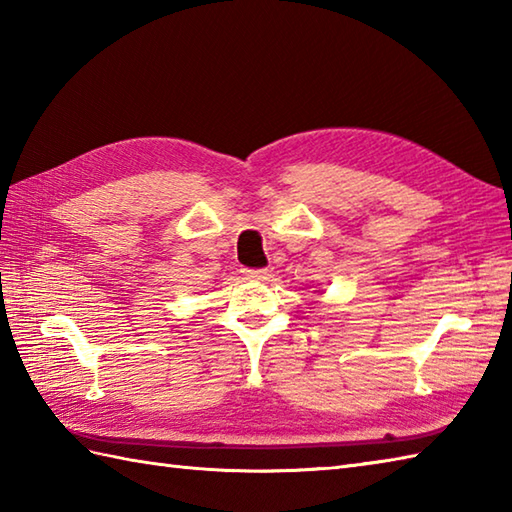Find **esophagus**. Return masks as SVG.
I'll list each match as a JSON object with an SVG mask.
<instances>
[{"instance_id":"obj_1","label":"esophagus","mask_w":512,"mask_h":512,"mask_svg":"<svg viewBox=\"0 0 512 512\" xmlns=\"http://www.w3.org/2000/svg\"><path fill=\"white\" fill-rule=\"evenodd\" d=\"M242 273H244V277H246V279H257V281L268 279V270H262V268H255V270H242Z\"/></svg>"}]
</instances>
